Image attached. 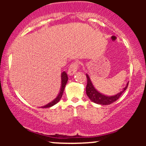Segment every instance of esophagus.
<instances>
[{"instance_id":"esophagus-1","label":"esophagus","mask_w":146,"mask_h":146,"mask_svg":"<svg viewBox=\"0 0 146 146\" xmlns=\"http://www.w3.org/2000/svg\"><path fill=\"white\" fill-rule=\"evenodd\" d=\"M79 65L80 64L78 62H74L71 63V64L70 65L69 68H68V74L69 75H74L76 71H78V68H79Z\"/></svg>"}]
</instances>
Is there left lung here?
I'll list each match as a JSON object with an SVG mask.
<instances>
[{"label": "left lung", "instance_id": "obj_1", "mask_svg": "<svg viewBox=\"0 0 146 146\" xmlns=\"http://www.w3.org/2000/svg\"><path fill=\"white\" fill-rule=\"evenodd\" d=\"M87 78V85L86 87V95L88 98H90V100H92L95 103L101 105H109L110 104L113 103L115 101H117L119 98H120L122 93L125 91V89L128 88V83L127 84V86L123 88L122 91L120 92L118 94L113 95V96H106L104 95H102V93H99L93 86L92 84L90 79L88 75L86 74Z\"/></svg>", "mask_w": 146, "mask_h": 146}]
</instances>
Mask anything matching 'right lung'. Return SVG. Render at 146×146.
<instances>
[{
  "instance_id": "add662e5",
  "label": "right lung",
  "mask_w": 146,
  "mask_h": 146,
  "mask_svg": "<svg viewBox=\"0 0 146 146\" xmlns=\"http://www.w3.org/2000/svg\"><path fill=\"white\" fill-rule=\"evenodd\" d=\"M61 77H62V86H61V89H60L59 95H58V97H57L53 101H52L51 102H50V103H48V104L45 105L44 106L42 107V108H49V107L53 106V105H55L56 104L58 103V102L60 100V99H61L62 96L63 95V92H64V90L65 86H66V83H67L68 76H67V74H66L65 72H63V73H62Z\"/></svg>"
}]
</instances>
